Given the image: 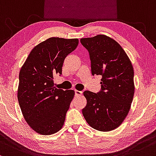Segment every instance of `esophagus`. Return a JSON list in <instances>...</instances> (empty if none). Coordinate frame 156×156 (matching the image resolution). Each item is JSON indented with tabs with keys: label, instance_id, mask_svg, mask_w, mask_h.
Segmentation results:
<instances>
[{
	"label": "esophagus",
	"instance_id": "34e87169",
	"mask_svg": "<svg viewBox=\"0 0 156 156\" xmlns=\"http://www.w3.org/2000/svg\"><path fill=\"white\" fill-rule=\"evenodd\" d=\"M82 94H83V92H82V91L75 90V96H81Z\"/></svg>",
	"mask_w": 156,
	"mask_h": 156
}]
</instances>
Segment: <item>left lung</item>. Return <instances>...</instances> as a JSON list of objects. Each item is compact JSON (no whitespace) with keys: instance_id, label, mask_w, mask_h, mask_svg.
<instances>
[{"instance_id":"obj_1","label":"left lung","mask_w":156,"mask_h":156,"mask_svg":"<svg viewBox=\"0 0 156 156\" xmlns=\"http://www.w3.org/2000/svg\"><path fill=\"white\" fill-rule=\"evenodd\" d=\"M80 42L89 52L92 75L102 76L100 91L83 93L87 99L83 116L96 130H113L125 120L133 99L132 63L122 46L109 37L99 34Z\"/></svg>"}]
</instances>
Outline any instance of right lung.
<instances>
[{"label": "right lung", "instance_id": "obj_1", "mask_svg": "<svg viewBox=\"0 0 156 156\" xmlns=\"http://www.w3.org/2000/svg\"><path fill=\"white\" fill-rule=\"evenodd\" d=\"M78 39L51 37L36 45L19 73L17 99L24 119L42 135L62 128L74 91L57 89L54 76L62 74L65 58L78 45Z\"/></svg>", "mask_w": 156, "mask_h": 156}]
</instances>
